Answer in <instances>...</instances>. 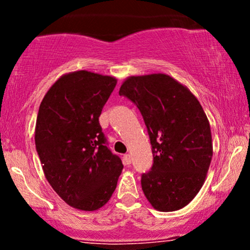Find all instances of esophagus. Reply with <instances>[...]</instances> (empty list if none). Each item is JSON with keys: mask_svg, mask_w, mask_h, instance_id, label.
<instances>
[{"mask_svg": "<svg viewBox=\"0 0 250 250\" xmlns=\"http://www.w3.org/2000/svg\"><path fill=\"white\" fill-rule=\"evenodd\" d=\"M123 162H125V166H130L131 165V156L129 154H125L123 156Z\"/></svg>", "mask_w": 250, "mask_h": 250, "instance_id": "obj_1", "label": "esophagus"}]
</instances>
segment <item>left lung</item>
Segmentation results:
<instances>
[{
    "instance_id": "obj_1",
    "label": "left lung",
    "mask_w": 250,
    "mask_h": 250,
    "mask_svg": "<svg viewBox=\"0 0 250 250\" xmlns=\"http://www.w3.org/2000/svg\"><path fill=\"white\" fill-rule=\"evenodd\" d=\"M133 101L147 125L154 163L142 190L154 209L186 207L205 183L213 156L210 125L199 100L167 74L129 76L119 91Z\"/></svg>"
}]
</instances>
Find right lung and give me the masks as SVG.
Segmentation results:
<instances>
[{"label":"right lung","instance_id":"add662e5","mask_svg":"<svg viewBox=\"0 0 250 250\" xmlns=\"http://www.w3.org/2000/svg\"><path fill=\"white\" fill-rule=\"evenodd\" d=\"M117 80L88 70L64 74L39 108L35 145L43 173L61 199L84 211L110 200L121 159L105 146L99 117Z\"/></svg>","mask_w":250,"mask_h":250}]
</instances>
